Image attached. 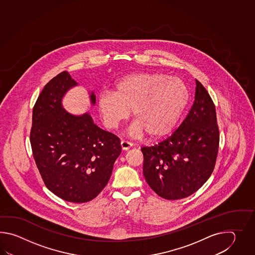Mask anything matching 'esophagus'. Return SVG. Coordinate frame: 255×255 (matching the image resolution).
Returning <instances> with one entry per match:
<instances>
[{"mask_svg": "<svg viewBox=\"0 0 255 255\" xmlns=\"http://www.w3.org/2000/svg\"><path fill=\"white\" fill-rule=\"evenodd\" d=\"M120 145H121V147H122L123 150H128L133 144L131 142H128V141L122 140Z\"/></svg>", "mask_w": 255, "mask_h": 255, "instance_id": "1", "label": "esophagus"}]
</instances>
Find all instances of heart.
Wrapping results in <instances>:
<instances>
[{
	"mask_svg": "<svg viewBox=\"0 0 255 255\" xmlns=\"http://www.w3.org/2000/svg\"><path fill=\"white\" fill-rule=\"evenodd\" d=\"M188 99V88L178 77L160 73H138L118 82L115 93H101L98 109L104 124L111 129L128 120L132 110L135 122L130 128L131 135L146 132L149 137L157 138L173 128Z\"/></svg>",
	"mask_w": 255,
	"mask_h": 255,
	"instance_id": "b5f03b06",
	"label": "heart"
}]
</instances>
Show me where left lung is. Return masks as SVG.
I'll list each match as a JSON object with an SVG mask.
<instances>
[{"label": "left lung", "mask_w": 255, "mask_h": 255, "mask_svg": "<svg viewBox=\"0 0 255 255\" xmlns=\"http://www.w3.org/2000/svg\"><path fill=\"white\" fill-rule=\"evenodd\" d=\"M219 143L215 105L196 80L195 100L179 128L157 145L141 148L147 184L169 201L193 194L215 168Z\"/></svg>", "instance_id": "1"}]
</instances>
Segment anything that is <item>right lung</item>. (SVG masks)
<instances>
[{"label":"right lung","mask_w":255,"mask_h":255,"mask_svg":"<svg viewBox=\"0 0 255 255\" xmlns=\"http://www.w3.org/2000/svg\"><path fill=\"white\" fill-rule=\"evenodd\" d=\"M74 86L67 71L44 86L33 107L30 142L46 188L65 201L84 203L108 184L121 146L89 114L73 116L63 109L62 98ZM90 98L95 104L94 93Z\"/></svg>","instance_id":"add662e5"}]
</instances>
